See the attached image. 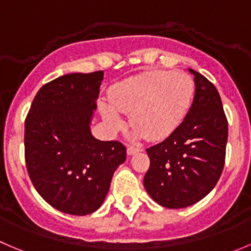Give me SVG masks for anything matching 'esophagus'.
Instances as JSON below:
<instances>
[{
  "instance_id": "esophagus-1",
  "label": "esophagus",
  "mask_w": 251,
  "mask_h": 251,
  "mask_svg": "<svg viewBox=\"0 0 251 251\" xmlns=\"http://www.w3.org/2000/svg\"><path fill=\"white\" fill-rule=\"evenodd\" d=\"M142 151V148H137V147H133V145H129V147L127 148V154L128 155H134L137 154V152Z\"/></svg>"
}]
</instances>
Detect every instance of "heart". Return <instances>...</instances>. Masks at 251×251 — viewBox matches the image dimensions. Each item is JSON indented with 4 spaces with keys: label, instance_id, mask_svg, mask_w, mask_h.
<instances>
[{
    "label": "heart",
    "instance_id": "b5f03b06",
    "mask_svg": "<svg viewBox=\"0 0 251 251\" xmlns=\"http://www.w3.org/2000/svg\"><path fill=\"white\" fill-rule=\"evenodd\" d=\"M195 96V81L181 71H150L113 86L111 101L100 109L113 130L126 127L124 113H130L133 137L159 140L169 137L187 116Z\"/></svg>",
    "mask_w": 251,
    "mask_h": 251
}]
</instances>
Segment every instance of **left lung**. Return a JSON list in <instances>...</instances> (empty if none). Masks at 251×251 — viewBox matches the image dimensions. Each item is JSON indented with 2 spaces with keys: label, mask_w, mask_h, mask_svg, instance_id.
I'll return each mask as SVG.
<instances>
[{
  "label": "left lung",
  "mask_w": 251,
  "mask_h": 251,
  "mask_svg": "<svg viewBox=\"0 0 251 251\" xmlns=\"http://www.w3.org/2000/svg\"><path fill=\"white\" fill-rule=\"evenodd\" d=\"M187 116L164 142L147 149L150 168L144 187L166 208H185L206 197L224 168L228 121L217 88L197 71Z\"/></svg>",
  "instance_id": "obj_1"
}]
</instances>
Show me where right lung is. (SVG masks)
<instances>
[{
  "label": "right lung",
  "instance_id": "add662e5",
  "mask_svg": "<svg viewBox=\"0 0 251 251\" xmlns=\"http://www.w3.org/2000/svg\"><path fill=\"white\" fill-rule=\"evenodd\" d=\"M103 71L68 74L45 83L25 122V165L43 199L63 213L91 214L127 157L117 140L102 142L91 124Z\"/></svg>",
  "mask_w": 251,
  "mask_h": 251
}]
</instances>
